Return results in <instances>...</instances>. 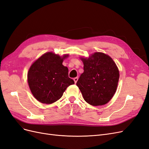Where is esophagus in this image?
Wrapping results in <instances>:
<instances>
[{"label": "esophagus", "mask_w": 149, "mask_h": 149, "mask_svg": "<svg viewBox=\"0 0 149 149\" xmlns=\"http://www.w3.org/2000/svg\"><path fill=\"white\" fill-rule=\"evenodd\" d=\"M78 77H76V78H74V81L75 83H76V82L78 81Z\"/></svg>", "instance_id": "1"}]
</instances>
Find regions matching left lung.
Listing matches in <instances>:
<instances>
[{
	"label": "left lung",
	"instance_id": "left-lung-1",
	"mask_svg": "<svg viewBox=\"0 0 149 149\" xmlns=\"http://www.w3.org/2000/svg\"><path fill=\"white\" fill-rule=\"evenodd\" d=\"M84 72L76 85L84 100L92 106L104 105L116 93L119 81L118 67L112 58L97 52L89 58H82Z\"/></svg>",
	"mask_w": 149,
	"mask_h": 149
}]
</instances>
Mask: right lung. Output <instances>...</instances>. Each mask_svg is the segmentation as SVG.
Masks as SVG:
<instances>
[{"instance_id":"right-lung-1","label":"right lung","mask_w":149,"mask_h":149,"mask_svg":"<svg viewBox=\"0 0 149 149\" xmlns=\"http://www.w3.org/2000/svg\"><path fill=\"white\" fill-rule=\"evenodd\" d=\"M68 55L45 53L29 70L28 83L31 93L42 103L52 104L61 97L69 86L74 84L68 76V69L62 65Z\"/></svg>"}]
</instances>
